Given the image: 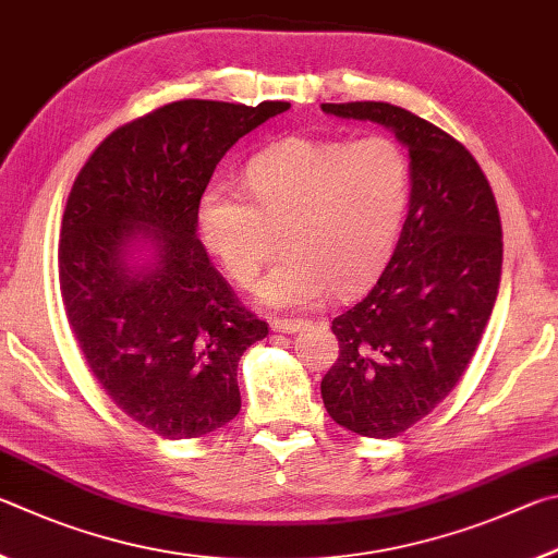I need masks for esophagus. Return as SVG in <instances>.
<instances>
[{"mask_svg":"<svg viewBox=\"0 0 558 558\" xmlns=\"http://www.w3.org/2000/svg\"><path fill=\"white\" fill-rule=\"evenodd\" d=\"M271 330L277 333H296V330H304L308 326V320L304 318H271Z\"/></svg>","mask_w":558,"mask_h":558,"instance_id":"obj_1","label":"esophagus"}]
</instances>
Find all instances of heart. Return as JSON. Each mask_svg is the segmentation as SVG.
<instances>
[{"mask_svg": "<svg viewBox=\"0 0 558 558\" xmlns=\"http://www.w3.org/2000/svg\"><path fill=\"white\" fill-rule=\"evenodd\" d=\"M250 198L213 181L201 201L205 244L240 287L269 257V232L284 230L287 254L259 287L269 306H308L348 296L383 269L402 230L412 193V161L387 134L363 140L289 136L244 169Z\"/></svg>", "mask_w": 558, "mask_h": 558, "instance_id": "b5f03b06", "label": "heart"}]
</instances>
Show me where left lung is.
I'll return each instance as SVG.
<instances>
[{
  "label": "left lung",
  "instance_id": "8db88e82",
  "mask_svg": "<svg viewBox=\"0 0 558 558\" xmlns=\"http://www.w3.org/2000/svg\"><path fill=\"white\" fill-rule=\"evenodd\" d=\"M409 146L412 198L367 294L333 318L338 360L320 379L336 424L395 438L451 395L481 343L502 271V225L481 163L451 134L387 102L324 105Z\"/></svg>",
  "mask_w": 558,
  "mask_h": 558
}]
</instances>
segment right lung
<instances>
[{
    "instance_id": "obj_1",
    "label": "right lung",
    "mask_w": 558,
    "mask_h": 558,
    "mask_svg": "<svg viewBox=\"0 0 558 558\" xmlns=\"http://www.w3.org/2000/svg\"><path fill=\"white\" fill-rule=\"evenodd\" d=\"M289 102L179 100L117 126L68 195L58 284L77 348L120 412L163 438H198L238 416V363L269 333L195 238L198 208L230 146ZM132 236L155 269L121 259Z\"/></svg>"
}]
</instances>
